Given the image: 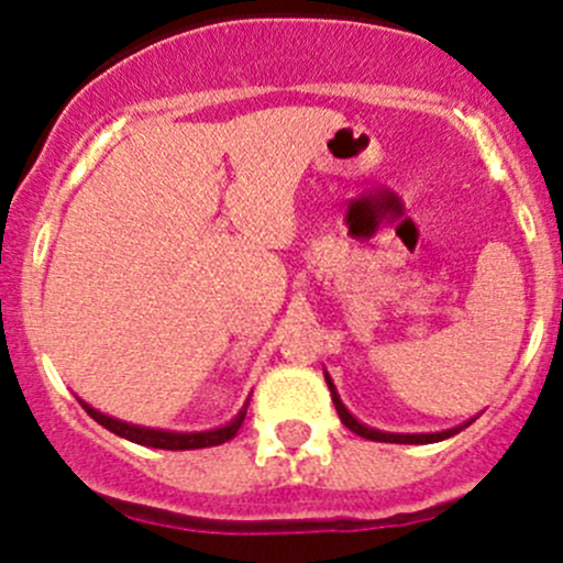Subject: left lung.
I'll list each match as a JSON object with an SVG mask.
<instances>
[{
  "mask_svg": "<svg viewBox=\"0 0 563 563\" xmlns=\"http://www.w3.org/2000/svg\"><path fill=\"white\" fill-rule=\"evenodd\" d=\"M323 376H327V384H329V391H332V402H334V408H338L340 422H343L345 428L351 430V433L362 435V439H367V441H387V444H435V441L450 439V435L460 433V430L468 428V424H471V422H465V424H460V428L441 430V433H384V430H376V428H367V424H362L360 419H356L354 413H351L349 408L343 406V400H340V395H338V389H334L329 373H323Z\"/></svg>",
  "mask_w": 563,
  "mask_h": 563,
  "instance_id": "1",
  "label": "left lung"
}]
</instances>
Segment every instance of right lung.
<instances>
[{"label":"right lung","instance_id":"add662e5","mask_svg":"<svg viewBox=\"0 0 563 563\" xmlns=\"http://www.w3.org/2000/svg\"><path fill=\"white\" fill-rule=\"evenodd\" d=\"M78 402H81L84 411H87L95 422L103 424L106 430H111V433L133 441V444L155 446V450H203V446L225 444V441L234 439L236 430L242 428V422H245V413H247V402H245V406H242V411L236 413L229 424H223V428L201 430V433H176V430H155V428H141V424L122 422V419H113V417H108V413L98 411V408H92L89 402H84V400H78Z\"/></svg>","mask_w":563,"mask_h":563}]
</instances>
